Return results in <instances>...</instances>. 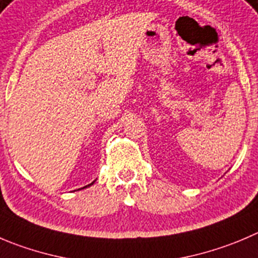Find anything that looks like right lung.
I'll list each match as a JSON object with an SVG mask.
<instances>
[{
  "label": "right lung",
  "instance_id": "1",
  "mask_svg": "<svg viewBox=\"0 0 258 258\" xmlns=\"http://www.w3.org/2000/svg\"><path fill=\"white\" fill-rule=\"evenodd\" d=\"M94 182H95V181H94ZM94 182H92V183H90V185H87V186H85V187H88V186H91V185H94ZM85 187H82V188H85Z\"/></svg>",
  "mask_w": 258,
  "mask_h": 258
}]
</instances>
